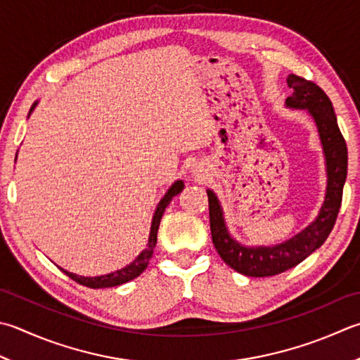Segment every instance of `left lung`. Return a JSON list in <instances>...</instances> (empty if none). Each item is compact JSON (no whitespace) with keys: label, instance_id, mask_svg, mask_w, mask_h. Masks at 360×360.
<instances>
[{"label":"left lung","instance_id":"1","mask_svg":"<svg viewBox=\"0 0 360 360\" xmlns=\"http://www.w3.org/2000/svg\"><path fill=\"white\" fill-rule=\"evenodd\" d=\"M287 84L293 94L285 100V105L288 109L306 110L312 117L325 156L326 193L315 220L283 243L246 246L231 236L221 204L214 190L207 188L210 232L215 250L232 270L251 278L274 276L292 269L325 243L337 220L347 181L348 150L337 124L333 103L316 84L304 77L288 75Z\"/></svg>","mask_w":360,"mask_h":360}]
</instances>
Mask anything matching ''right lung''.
I'll return each instance as SVG.
<instances>
[{"label": "right lung", "instance_id": "obj_1", "mask_svg": "<svg viewBox=\"0 0 360 360\" xmlns=\"http://www.w3.org/2000/svg\"><path fill=\"white\" fill-rule=\"evenodd\" d=\"M37 104H39V101H35L32 104V108L30 110V115L32 114V110L37 108ZM30 115H27V117H30ZM15 162H17V156H15ZM182 188H184V182L179 179V181H174V184H172V187L167 190L164 198L159 201L156 210H154L151 229H150V237H148L146 248L142 252H140V255L136 259H134L129 265H126V266H123V269H120L117 271L101 274V276H79V274L70 273L67 270L60 269V266H59V269L63 273H65L67 276H70L73 281H76V283H79V284L90 287V288H105V287L122 285L124 283H129V281H132L134 278L140 276V274L145 271L148 264H150V259L153 256L154 246H156V242H158V229H159V224H160V218L165 212V207L168 206V204H170L173 196H176V195L182 192Z\"/></svg>", "mask_w": 360, "mask_h": 360}]
</instances>
